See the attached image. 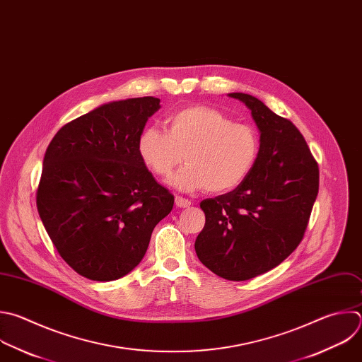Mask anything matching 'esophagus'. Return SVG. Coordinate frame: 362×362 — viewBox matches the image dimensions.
I'll use <instances>...</instances> for the list:
<instances>
[{"label": "esophagus", "instance_id": "obj_1", "mask_svg": "<svg viewBox=\"0 0 362 362\" xmlns=\"http://www.w3.org/2000/svg\"><path fill=\"white\" fill-rule=\"evenodd\" d=\"M175 203H176L177 207H182V209L190 207V204H192V202H190L189 199H185V197H182V196H176V197H175Z\"/></svg>", "mask_w": 362, "mask_h": 362}]
</instances>
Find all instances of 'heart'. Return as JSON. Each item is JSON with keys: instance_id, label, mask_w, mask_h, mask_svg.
<instances>
[{"instance_id": "obj_1", "label": "heart", "mask_w": 362, "mask_h": 362, "mask_svg": "<svg viewBox=\"0 0 362 362\" xmlns=\"http://www.w3.org/2000/svg\"><path fill=\"white\" fill-rule=\"evenodd\" d=\"M168 134L146 127L138 138V155L145 166L168 177L183 160L169 185L192 193L204 189L224 193L243 183L259 158L257 132L210 106H189L166 117Z\"/></svg>"}]
</instances>
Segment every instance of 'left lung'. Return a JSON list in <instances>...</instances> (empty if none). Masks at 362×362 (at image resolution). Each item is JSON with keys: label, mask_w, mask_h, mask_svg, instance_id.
Segmentation results:
<instances>
[{"label": "left lung", "mask_w": 362, "mask_h": 362, "mask_svg": "<svg viewBox=\"0 0 362 362\" xmlns=\"http://www.w3.org/2000/svg\"><path fill=\"white\" fill-rule=\"evenodd\" d=\"M228 96L252 112L259 158L243 183L200 203L206 223L194 250L218 277L245 281L277 267L300 245L318 194V165L288 119L249 93Z\"/></svg>", "instance_id": "left-lung-1"}]
</instances>
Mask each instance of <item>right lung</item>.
<instances>
[{
	"label": "right lung",
	"instance_id": "obj_1",
	"mask_svg": "<svg viewBox=\"0 0 362 362\" xmlns=\"http://www.w3.org/2000/svg\"><path fill=\"white\" fill-rule=\"evenodd\" d=\"M159 109L153 96L103 103L62 127L45 152L40 217L61 257L89 280L131 273L173 209V194L138 155L139 134Z\"/></svg>",
	"mask_w": 362,
	"mask_h": 362
}]
</instances>
